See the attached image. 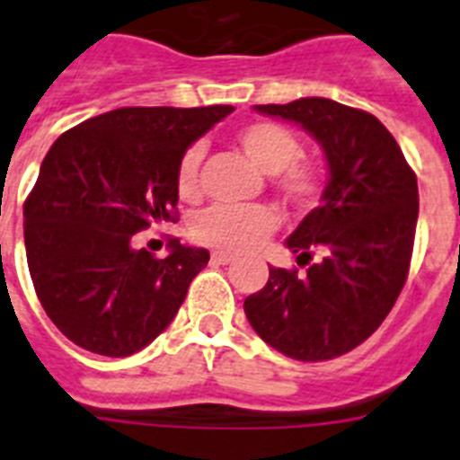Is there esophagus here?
<instances>
[{
    "label": "esophagus",
    "instance_id": "obj_1",
    "mask_svg": "<svg viewBox=\"0 0 460 460\" xmlns=\"http://www.w3.org/2000/svg\"><path fill=\"white\" fill-rule=\"evenodd\" d=\"M212 262L229 264V262H234V255H229V252H222V250H215V252H212Z\"/></svg>",
    "mask_w": 460,
    "mask_h": 460
}]
</instances>
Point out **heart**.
Wrapping results in <instances>:
<instances>
[{"label":"heart","instance_id":"heart-1","mask_svg":"<svg viewBox=\"0 0 460 460\" xmlns=\"http://www.w3.org/2000/svg\"><path fill=\"white\" fill-rule=\"evenodd\" d=\"M236 144L257 170L271 174V186L286 203L295 208H309L316 203L321 193V170L314 163L297 158L300 139L288 127L264 120L250 122L236 132ZM200 158L203 153L198 146H193L179 160L177 191L181 200L189 203L200 196L198 189ZM274 229V210L264 205H245V208L217 205L205 210L193 222V236L222 252H248L257 248Z\"/></svg>","mask_w":460,"mask_h":460}]
</instances>
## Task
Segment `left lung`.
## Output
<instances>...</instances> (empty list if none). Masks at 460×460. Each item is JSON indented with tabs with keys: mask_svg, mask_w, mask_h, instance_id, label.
Returning <instances> with one entry per match:
<instances>
[{
	"mask_svg": "<svg viewBox=\"0 0 460 460\" xmlns=\"http://www.w3.org/2000/svg\"><path fill=\"white\" fill-rule=\"evenodd\" d=\"M257 113L300 125L326 155L321 205L286 241L307 264L269 267L245 297L255 333L297 361H326L361 345L404 288L418 222V184L404 153L376 115L307 96ZM320 260L311 262V255Z\"/></svg>",
	"mask_w": 460,
	"mask_h": 460,
	"instance_id": "left-lung-1",
	"label": "left lung"
}]
</instances>
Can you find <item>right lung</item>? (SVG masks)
Listing matches in <instances>:
<instances>
[{
    "label": "right lung",
    "instance_id": "add662e5",
    "mask_svg": "<svg viewBox=\"0 0 460 460\" xmlns=\"http://www.w3.org/2000/svg\"><path fill=\"white\" fill-rule=\"evenodd\" d=\"M234 106L118 108L61 134L23 208L37 297L75 345L129 357L177 316L205 248L170 241L165 260L134 234L174 222L179 160Z\"/></svg>",
    "mask_w": 460,
    "mask_h": 460
}]
</instances>
